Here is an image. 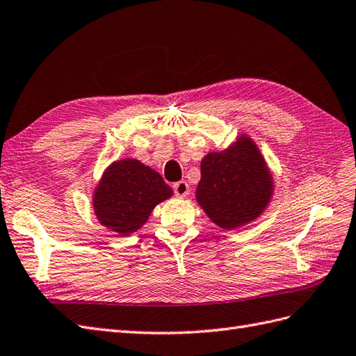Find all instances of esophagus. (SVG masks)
Masks as SVG:
<instances>
[{
	"instance_id": "obj_1",
	"label": "esophagus",
	"mask_w": 356,
	"mask_h": 356,
	"mask_svg": "<svg viewBox=\"0 0 356 356\" xmlns=\"http://www.w3.org/2000/svg\"><path fill=\"white\" fill-rule=\"evenodd\" d=\"M172 191H175V194L177 197H186L189 194V185L186 184L185 180H180V181H176L175 185H172Z\"/></svg>"
}]
</instances>
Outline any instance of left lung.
Here are the masks:
<instances>
[{
  "label": "left lung",
  "instance_id": "8db88e82",
  "mask_svg": "<svg viewBox=\"0 0 356 356\" xmlns=\"http://www.w3.org/2000/svg\"><path fill=\"white\" fill-rule=\"evenodd\" d=\"M272 194V175L248 135H241L225 150L211 152L203 158L195 198L221 229H239L257 220Z\"/></svg>",
  "mask_w": 356,
  "mask_h": 356
}]
</instances>
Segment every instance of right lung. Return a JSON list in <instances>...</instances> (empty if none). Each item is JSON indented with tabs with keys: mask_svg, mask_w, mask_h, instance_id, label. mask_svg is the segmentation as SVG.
Returning a JSON list of instances; mask_svg holds the SVG:
<instances>
[{
	"mask_svg": "<svg viewBox=\"0 0 356 356\" xmlns=\"http://www.w3.org/2000/svg\"><path fill=\"white\" fill-rule=\"evenodd\" d=\"M172 195L158 171L136 159L113 162L95 188L93 209L108 230L129 236L149 220L154 206Z\"/></svg>",
	"mask_w": 356,
	"mask_h": 356,
	"instance_id": "add662e5",
	"label": "right lung"
}]
</instances>
